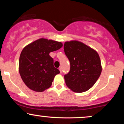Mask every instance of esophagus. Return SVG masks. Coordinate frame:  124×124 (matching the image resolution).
<instances>
[{"instance_id":"esophagus-1","label":"esophagus","mask_w":124,"mask_h":124,"mask_svg":"<svg viewBox=\"0 0 124 124\" xmlns=\"http://www.w3.org/2000/svg\"><path fill=\"white\" fill-rule=\"evenodd\" d=\"M59 71H60L61 73H62V68H61V67L59 68Z\"/></svg>"}]
</instances>
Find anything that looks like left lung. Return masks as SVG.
Returning <instances> with one entry per match:
<instances>
[{
    "label": "left lung",
    "instance_id": "obj_1",
    "mask_svg": "<svg viewBox=\"0 0 124 124\" xmlns=\"http://www.w3.org/2000/svg\"><path fill=\"white\" fill-rule=\"evenodd\" d=\"M64 51L70 64V71L64 76L66 86L76 93L86 92L93 86L101 73L99 54L78 41L65 42Z\"/></svg>",
    "mask_w": 124,
    "mask_h": 124
}]
</instances>
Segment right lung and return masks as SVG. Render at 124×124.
<instances>
[{"label": "right lung", "instance_id": "add662e5", "mask_svg": "<svg viewBox=\"0 0 124 124\" xmlns=\"http://www.w3.org/2000/svg\"><path fill=\"white\" fill-rule=\"evenodd\" d=\"M62 46V42L42 38L23 48L20 56L18 70L29 89L42 92L50 87L55 76L60 72L54 67V59L49 53Z\"/></svg>", "mask_w": 124, "mask_h": 124}]
</instances>
